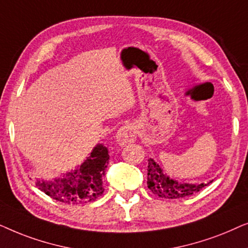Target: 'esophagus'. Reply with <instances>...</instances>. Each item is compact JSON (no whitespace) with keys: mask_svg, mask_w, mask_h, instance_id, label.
Listing matches in <instances>:
<instances>
[{"mask_svg":"<svg viewBox=\"0 0 248 248\" xmlns=\"http://www.w3.org/2000/svg\"><path fill=\"white\" fill-rule=\"evenodd\" d=\"M116 143L121 147H124V145L133 143L137 139V134H135V128L133 125L128 124L125 125V126H122L120 130L117 131L116 133Z\"/></svg>","mask_w":248,"mask_h":248,"instance_id":"1","label":"esophagus"}]
</instances>
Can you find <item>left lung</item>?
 Returning a JSON list of instances; mask_svg holds the SVG:
<instances>
[{
    "label": "left lung",
    "instance_id": "8db88e82",
    "mask_svg": "<svg viewBox=\"0 0 248 248\" xmlns=\"http://www.w3.org/2000/svg\"><path fill=\"white\" fill-rule=\"evenodd\" d=\"M148 188L159 198L182 199L185 196H191L212 183V181L196 184L181 183L169 177L152 158L148 159Z\"/></svg>",
    "mask_w": 248,
    "mask_h": 248
}]
</instances>
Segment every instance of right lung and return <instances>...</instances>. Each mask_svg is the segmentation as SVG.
<instances>
[{
  "instance_id": "right-lung-1",
  "label": "right lung",
  "mask_w": 248,
  "mask_h": 248,
  "mask_svg": "<svg viewBox=\"0 0 248 248\" xmlns=\"http://www.w3.org/2000/svg\"><path fill=\"white\" fill-rule=\"evenodd\" d=\"M108 150L98 143L82 164L52 181L37 178L36 186L46 195L67 204L96 201L104 193L103 178L108 165Z\"/></svg>"
}]
</instances>
